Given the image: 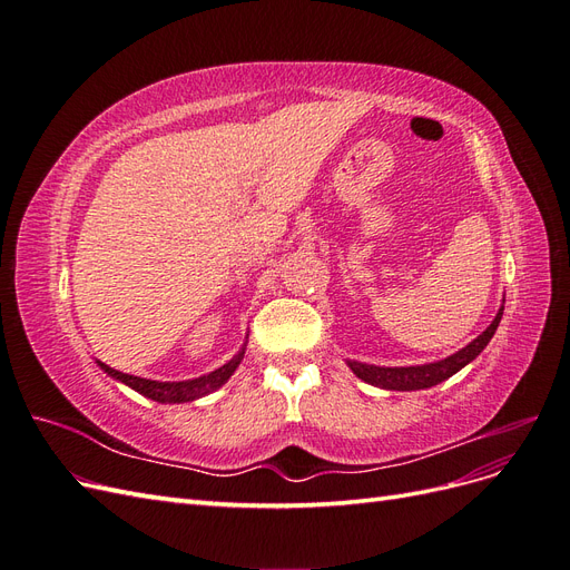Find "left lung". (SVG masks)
Returning a JSON list of instances; mask_svg holds the SVG:
<instances>
[{
    "mask_svg": "<svg viewBox=\"0 0 570 570\" xmlns=\"http://www.w3.org/2000/svg\"><path fill=\"white\" fill-rule=\"evenodd\" d=\"M504 314V306L499 308V314L494 316V321L490 323V327L482 335H478L471 344H465V347L452 356H446L442 361H435V364H423V366H371V364H361V361H347V366L354 371L356 377L361 381H366L368 385L375 387H383V390H425V387H433L446 377H452L454 373H459L465 364H471V361L488 347V342L492 340L494 331L499 321H502Z\"/></svg>",
    "mask_w": 570,
    "mask_h": 570,
    "instance_id": "left-lung-1",
    "label": "left lung"
}]
</instances>
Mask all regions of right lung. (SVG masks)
<instances>
[{"mask_svg":"<svg viewBox=\"0 0 570 570\" xmlns=\"http://www.w3.org/2000/svg\"><path fill=\"white\" fill-rule=\"evenodd\" d=\"M247 347V344H245ZM245 347L239 350L228 364H223L220 368L206 373L202 377H195V381H180V383H159V381H147V377H137V375H128V373H120L107 364H101V361H97V366L109 373L111 377H116V381L126 383L128 387H132L135 392H140L145 396H149V400L154 402H161V404H183V402H193V400H199V396L209 394L214 390H218L220 385H226L228 377L235 373V368L239 366V361H243L245 356Z\"/></svg>","mask_w":570,"mask_h":570,"instance_id":"1","label":"right lung"}]
</instances>
